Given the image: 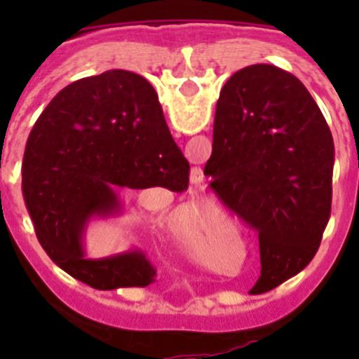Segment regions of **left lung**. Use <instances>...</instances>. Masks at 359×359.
<instances>
[{
  "label": "left lung",
  "mask_w": 359,
  "mask_h": 359,
  "mask_svg": "<svg viewBox=\"0 0 359 359\" xmlns=\"http://www.w3.org/2000/svg\"><path fill=\"white\" fill-rule=\"evenodd\" d=\"M334 144L315 98L293 73L253 65L219 95L205 174L259 231V293L302 271L331 215Z\"/></svg>",
  "instance_id": "1"
}]
</instances>
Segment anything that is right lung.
<instances>
[{
  "label": "right lung",
  "instance_id": "right-lung-1",
  "mask_svg": "<svg viewBox=\"0 0 359 359\" xmlns=\"http://www.w3.org/2000/svg\"><path fill=\"white\" fill-rule=\"evenodd\" d=\"M189 170L147 79L107 69L72 82L44 107L25 149L23 196L41 246L66 273L95 290L145 287L156 278L145 252L88 259L86 230L122 215L126 192H183Z\"/></svg>",
  "mask_w": 359,
  "mask_h": 359
}]
</instances>
